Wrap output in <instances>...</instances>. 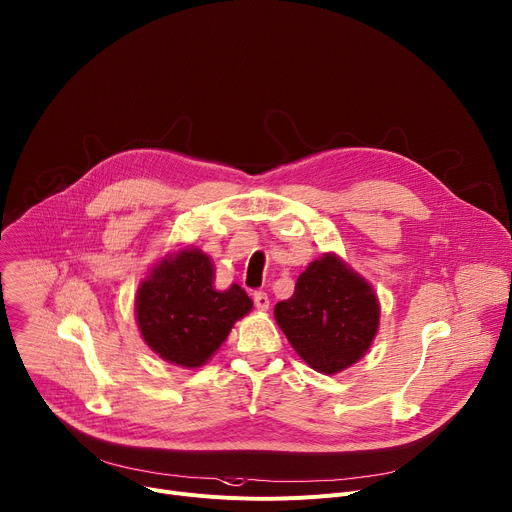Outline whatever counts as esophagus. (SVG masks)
Returning a JSON list of instances; mask_svg holds the SVG:
<instances>
[{
	"mask_svg": "<svg viewBox=\"0 0 512 512\" xmlns=\"http://www.w3.org/2000/svg\"><path fill=\"white\" fill-rule=\"evenodd\" d=\"M253 302H255L257 310H267L269 308V296L265 292H255Z\"/></svg>",
	"mask_w": 512,
	"mask_h": 512,
	"instance_id": "obj_1",
	"label": "esophagus"
}]
</instances>
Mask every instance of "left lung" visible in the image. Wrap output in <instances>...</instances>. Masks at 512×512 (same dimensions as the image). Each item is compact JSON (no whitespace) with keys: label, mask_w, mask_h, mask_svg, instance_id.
<instances>
[{"label":"left lung","mask_w":512,"mask_h":512,"mask_svg":"<svg viewBox=\"0 0 512 512\" xmlns=\"http://www.w3.org/2000/svg\"><path fill=\"white\" fill-rule=\"evenodd\" d=\"M273 312L296 353L329 376L363 357L380 324L374 290L335 255L312 261Z\"/></svg>","instance_id":"obj_1"}]
</instances>
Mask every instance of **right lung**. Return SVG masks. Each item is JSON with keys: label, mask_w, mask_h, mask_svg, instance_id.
<instances>
[{"label": "right lung", "mask_w": 512, "mask_h": 512, "mask_svg": "<svg viewBox=\"0 0 512 512\" xmlns=\"http://www.w3.org/2000/svg\"><path fill=\"white\" fill-rule=\"evenodd\" d=\"M212 284L210 257L198 249H183L163 259L138 286V329L163 359L200 367L224 343L235 320L251 310L253 302L241 286L216 292Z\"/></svg>", "instance_id": "add662e5"}]
</instances>
